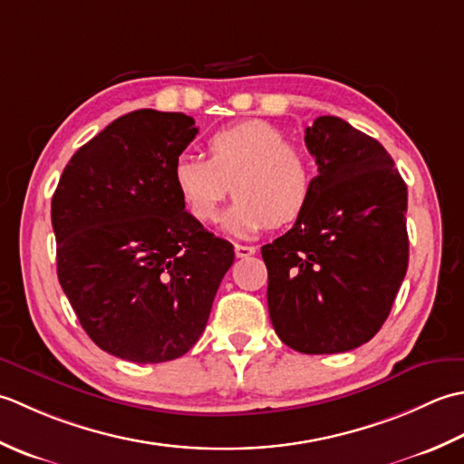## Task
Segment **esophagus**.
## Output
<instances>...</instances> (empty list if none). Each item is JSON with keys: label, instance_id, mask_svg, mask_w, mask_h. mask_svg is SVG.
<instances>
[{"label": "esophagus", "instance_id": "34e87169", "mask_svg": "<svg viewBox=\"0 0 464 464\" xmlns=\"http://www.w3.org/2000/svg\"><path fill=\"white\" fill-rule=\"evenodd\" d=\"M234 252L238 258H248L252 254H256V246H246V244H234Z\"/></svg>", "mask_w": 464, "mask_h": 464}]
</instances>
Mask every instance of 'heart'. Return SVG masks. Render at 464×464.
Here are the masks:
<instances>
[{
  "label": "heart",
  "instance_id": "b5f03b06",
  "mask_svg": "<svg viewBox=\"0 0 464 464\" xmlns=\"http://www.w3.org/2000/svg\"><path fill=\"white\" fill-rule=\"evenodd\" d=\"M206 160L179 156L172 182L188 214L216 222L232 192L238 196L224 216V230L246 236L295 222L312 196V164L285 131L262 120L226 126L206 140Z\"/></svg>",
  "mask_w": 464,
  "mask_h": 464
}]
</instances>
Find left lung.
<instances>
[{"mask_svg":"<svg viewBox=\"0 0 464 464\" xmlns=\"http://www.w3.org/2000/svg\"><path fill=\"white\" fill-rule=\"evenodd\" d=\"M304 141L318 176L295 226L262 246L268 312L295 351L346 353L381 330L409 268L406 184L382 144L336 116Z\"/></svg>","mask_w":464,"mask_h":464,"instance_id":"1","label":"left lung"}]
</instances>
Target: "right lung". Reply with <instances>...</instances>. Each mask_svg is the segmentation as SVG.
Returning <instances> with one entry per match:
<instances>
[{"instance_id":"right-lung-1","label":"right lung","mask_w":464,"mask_h":464,"mask_svg":"<svg viewBox=\"0 0 464 464\" xmlns=\"http://www.w3.org/2000/svg\"><path fill=\"white\" fill-rule=\"evenodd\" d=\"M196 134L186 113L130 111L72 156L52 198L65 296L93 343L130 362L190 351L234 262L172 182Z\"/></svg>"}]
</instances>
